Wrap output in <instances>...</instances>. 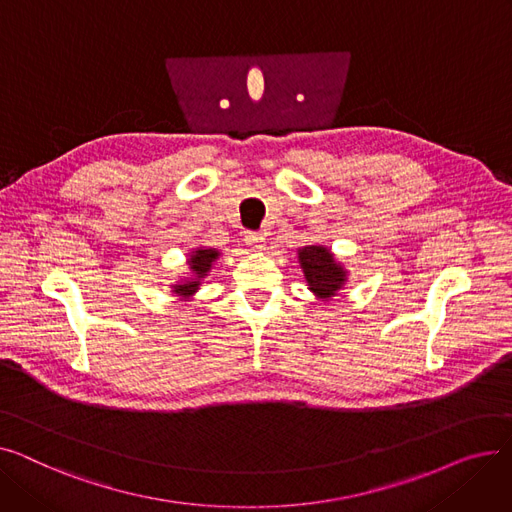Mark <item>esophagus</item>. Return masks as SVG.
Wrapping results in <instances>:
<instances>
[{
	"instance_id": "34e87169",
	"label": "esophagus",
	"mask_w": 512,
	"mask_h": 512,
	"mask_svg": "<svg viewBox=\"0 0 512 512\" xmlns=\"http://www.w3.org/2000/svg\"><path fill=\"white\" fill-rule=\"evenodd\" d=\"M247 245L251 247V251H263L265 249V236L259 232H247L245 234Z\"/></svg>"
}]
</instances>
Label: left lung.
<instances>
[{
  "label": "left lung",
  "mask_w": 512,
  "mask_h": 512,
  "mask_svg": "<svg viewBox=\"0 0 512 512\" xmlns=\"http://www.w3.org/2000/svg\"><path fill=\"white\" fill-rule=\"evenodd\" d=\"M299 263L309 290L321 301H330L336 292L344 288L348 272L338 263L328 247L309 245L299 249Z\"/></svg>",
  "instance_id": "left-lung-1"
}]
</instances>
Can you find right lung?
<instances>
[{
	"mask_svg": "<svg viewBox=\"0 0 512 512\" xmlns=\"http://www.w3.org/2000/svg\"><path fill=\"white\" fill-rule=\"evenodd\" d=\"M218 257H220V251H215V249H207V247L193 249V253L188 255V267H191V278H186L184 282L172 286L174 288L172 292L176 294V297H182V299L193 297V294L201 286V280L209 274L213 261L218 259Z\"/></svg>",
	"mask_w": 512,
	"mask_h": 512,
	"instance_id": "add662e5",
	"label": "right lung"
}]
</instances>
